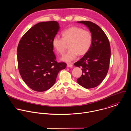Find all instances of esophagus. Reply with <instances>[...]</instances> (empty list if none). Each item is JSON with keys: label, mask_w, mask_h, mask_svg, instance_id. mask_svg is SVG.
Listing matches in <instances>:
<instances>
[{"label": "esophagus", "mask_w": 131, "mask_h": 131, "mask_svg": "<svg viewBox=\"0 0 131 131\" xmlns=\"http://www.w3.org/2000/svg\"><path fill=\"white\" fill-rule=\"evenodd\" d=\"M73 65H72V63H68L67 64V67H72Z\"/></svg>", "instance_id": "1"}]
</instances>
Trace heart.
Listing matches in <instances>:
<instances>
[{"mask_svg": "<svg viewBox=\"0 0 131 131\" xmlns=\"http://www.w3.org/2000/svg\"><path fill=\"white\" fill-rule=\"evenodd\" d=\"M62 38L54 37L52 45L54 50L60 54H63L69 45V50L62 58L64 61H71L75 59L78 54L82 56L90 50L93 42L91 32L79 27L73 26L62 32Z\"/></svg>", "mask_w": 131, "mask_h": 131, "instance_id": "1", "label": "heart"}]
</instances>
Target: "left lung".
<instances>
[{
    "label": "left lung",
    "mask_w": 131,
    "mask_h": 131,
    "mask_svg": "<svg viewBox=\"0 0 131 131\" xmlns=\"http://www.w3.org/2000/svg\"><path fill=\"white\" fill-rule=\"evenodd\" d=\"M90 29L92 36V46L74 66L82 67V74L77 79L79 84L85 89L94 88L104 79L109 68L111 49L109 39L103 30L90 21H80Z\"/></svg>",
    "instance_id": "obj_1"
}]
</instances>
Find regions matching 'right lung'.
<instances>
[{
    "mask_svg": "<svg viewBox=\"0 0 131 131\" xmlns=\"http://www.w3.org/2000/svg\"><path fill=\"white\" fill-rule=\"evenodd\" d=\"M60 29L57 21L42 22L29 29L17 48L18 67L23 81L32 90L44 92L54 84L67 64L57 62L52 40Z\"/></svg>",
    "mask_w": 131,
    "mask_h": 131,
    "instance_id": "add662e5",
    "label": "right lung"
}]
</instances>
